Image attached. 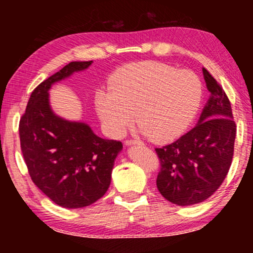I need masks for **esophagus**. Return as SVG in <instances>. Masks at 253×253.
<instances>
[{"mask_svg": "<svg viewBox=\"0 0 253 253\" xmlns=\"http://www.w3.org/2000/svg\"><path fill=\"white\" fill-rule=\"evenodd\" d=\"M125 144H126L127 146H130V145H136V144H140V141H139V140H133V139H127V140L125 141Z\"/></svg>", "mask_w": 253, "mask_h": 253, "instance_id": "obj_1", "label": "esophagus"}]
</instances>
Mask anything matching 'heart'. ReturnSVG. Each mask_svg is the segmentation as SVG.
Instances as JSON below:
<instances>
[{"label": "heart", "mask_w": 253, "mask_h": 253, "mask_svg": "<svg viewBox=\"0 0 253 253\" xmlns=\"http://www.w3.org/2000/svg\"><path fill=\"white\" fill-rule=\"evenodd\" d=\"M203 84L195 72L161 62L125 66L113 77L110 89L95 96L106 128L123 135L134 123L157 143H167L187 130L202 101Z\"/></svg>", "instance_id": "1"}]
</instances>
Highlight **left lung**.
Returning <instances> with one entry per match:
<instances>
[{
    "label": "left lung",
    "instance_id": "1",
    "mask_svg": "<svg viewBox=\"0 0 253 253\" xmlns=\"http://www.w3.org/2000/svg\"><path fill=\"white\" fill-rule=\"evenodd\" d=\"M202 71L211 96L199 123L172 144L156 149L161 161L157 188L177 206L196 205L213 195L233 158L237 126L231 102L215 78Z\"/></svg>",
    "mask_w": 253,
    "mask_h": 253
}]
</instances>
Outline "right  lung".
Here are the masks:
<instances>
[{
	"label": "right lung",
	"instance_id": "right-lung-1",
	"mask_svg": "<svg viewBox=\"0 0 253 253\" xmlns=\"http://www.w3.org/2000/svg\"><path fill=\"white\" fill-rule=\"evenodd\" d=\"M89 62H71L32 91L20 119L21 151L32 181L56 205L82 208L108 190L123 144L97 136L86 124L68 121L51 109L52 84L82 71Z\"/></svg>",
	"mask_w": 253,
	"mask_h": 253
}]
</instances>
